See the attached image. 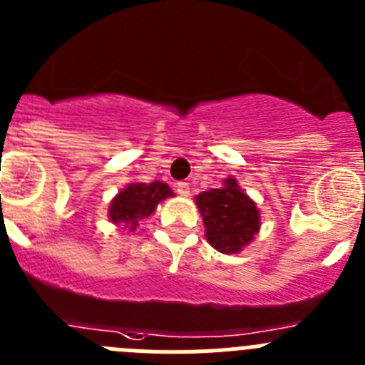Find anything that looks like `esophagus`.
<instances>
[{"label":"esophagus","mask_w":365,"mask_h":365,"mask_svg":"<svg viewBox=\"0 0 365 365\" xmlns=\"http://www.w3.org/2000/svg\"><path fill=\"white\" fill-rule=\"evenodd\" d=\"M175 190L180 193V195H185V197H188V195H190V185H188V182H185V180L177 182Z\"/></svg>","instance_id":"obj_1"}]
</instances>
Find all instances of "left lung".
Listing matches in <instances>:
<instances>
[{"mask_svg": "<svg viewBox=\"0 0 365 365\" xmlns=\"http://www.w3.org/2000/svg\"><path fill=\"white\" fill-rule=\"evenodd\" d=\"M195 201L205 221L206 240L219 252H240L259 230L256 202L241 192L235 179L225 180L222 188L199 193Z\"/></svg>", "mask_w": 365, "mask_h": 365, "instance_id": "left-lung-1", "label": "left lung"}]
</instances>
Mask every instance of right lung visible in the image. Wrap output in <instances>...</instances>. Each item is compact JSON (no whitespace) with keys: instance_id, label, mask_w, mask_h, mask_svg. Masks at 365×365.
<instances>
[{"instance_id":"right-lung-1","label":"right lung","mask_w":365,"mask_h":365,"mask_svg":"<svg viewBox=\"0 0 365 365\" xmlns=\"http://www.w3.org/2000/svg\"><path fill=\"white\" fill-rule=\"evenodd\" d=\"M173 195L170 186L155 180V182H133L122 190L109 206V219L115 225H125L130 230H137L138 221L148 219L155 212V206L163 199Z\"/></svg>"}]
</instances>
